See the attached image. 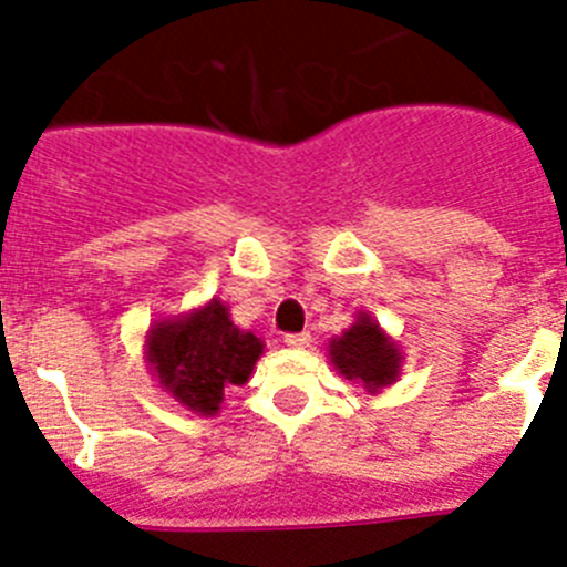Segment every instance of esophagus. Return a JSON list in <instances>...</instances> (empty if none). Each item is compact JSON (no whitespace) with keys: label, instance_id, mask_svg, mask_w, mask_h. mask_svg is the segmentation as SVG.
<instances>
[{"label":"esophagus","instance_id":"34e87169","mask_svg":"<svg viewBox=\"0 0 567 567\" xmlns=\"http://www.w3.org/2000/svg\"><path fill=\"white\" fill-rule=\"evenodd\" d=\"M284 343H287L289 349H307V346L312 343V334H309V332H289V334H284Z\"/></svg>","mask_w":567,"mask_h":567}]
</instances>
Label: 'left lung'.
<instances>
[{
	"mask_svg": "<svg viewBox=\"0 0 567 567\" xmlns=\"http://www.w3.org/2000/svg\"><path fill=\"white\" fill-rule=\"evenodd\" d=\"M329 360L346 380H358L369 392H380L398 380L403 354L372 315L360 312L352 327L329 340Z\"/></svg>",
	"mask_w": 567,
	"mask_h": 567,
	"instance_id": "obj_1",
	"label": "left lung"
}]
</instances>
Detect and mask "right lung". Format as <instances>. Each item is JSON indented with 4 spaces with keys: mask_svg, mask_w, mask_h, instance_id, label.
Segmentation results:
<instances>
[{
    "mask_svg": "<svg viewBox=\"0 0 567 567\" xmlns=\"http://www.w3.org/2000/svg\"><path fill=\"white\" fill-rule=\"evenodd\" d=\"M260 352V338L235 327L218 298L189 315L155 320L147 334V360L164 392L202 417L218 414L227 385L247 383Z\"/></svg>",
    "mask_w": 567,
    "mask_h": 567,
    "instance_id": "right-lung-1",
    "label": "right lung"
}]
</instances>
